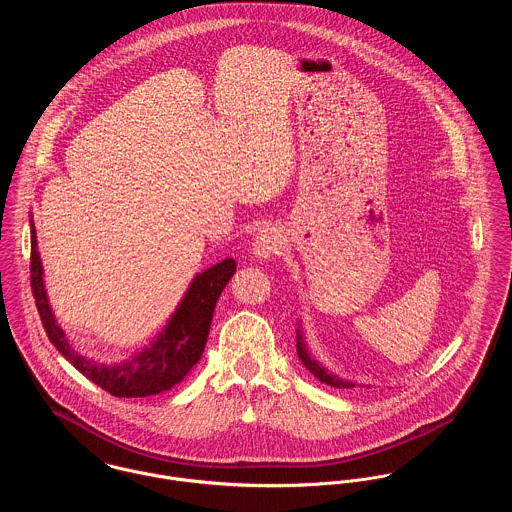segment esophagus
I'll return each mask as SVG.
<instances>
[{"mask_svg":"<svg viewBox=\"0 0 512 512\" xmlns=\"http://www.w3.org/2000/svg\"><path fill=\"white\" fill-rule=\"evenodd\" d=\"M284 247V237L281 229L275 226H265L259 229L253 237V255L261 261H271L277 257Z\"/></svg>","mask_w":512,"mask_h":512,"instance_id":"1","label":"esophagus"}]
</instances>
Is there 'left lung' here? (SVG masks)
I'll list each match as a JSON object with an SVG mask.
<instances>
[{
  "mask_svg": "<svg viewBox=\"0 0 512 512\" xmlns=\"http://www.w3.org/2000/svg\"><path fill=\"white\" fill-rule=\"evenodd\" d=\"M296 351H298V357L300 361L306 365V369L320 381V383H326L330 387H336V389H353L355 383L349 381V379H343L340 375L328 371L316 357H312L310 349H308V343L304 338V330H302V322H298V328H296ZM363 387V385H361Z\"/></svg>",
  "mask_w": 512,
  "mask_h": 512,
  "instance_id": "left-lung-1",
  "label": "left lung"
}]
</instances>
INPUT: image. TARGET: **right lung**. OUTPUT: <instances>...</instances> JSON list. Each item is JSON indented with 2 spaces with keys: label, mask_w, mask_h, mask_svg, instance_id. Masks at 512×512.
Here are the masks:
<instances>
[{
  "label": "right lung",
  "mask_w": 512,
  "mask_h": 512,
  "mask_svg": "<svg viewBox=\"0 0 512 512\" xmlns=\"http://www.w3.org/2000/svg\"><path fill=\"white\" fill-rule=\"evenodd\" d=\"M235 273V261L222 263L198 273L188 284L182 300L167 326L143 349L119 363H100L80 355L58 326L45 288V273L37 249V233L31 218V286L45 332L58 353L72 363L86 379L119 398L151 397L171 391L200 361L216 302Z\"/></svg>",
  "instance_id": "1"
}]
</instances>
